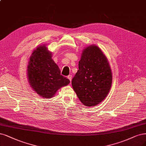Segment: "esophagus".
<instances>
[{
    "label": "esophagus",
    "instance_id": "1",
    "mask_svg": "<svg viewBox=\"0 0 146 146\" xmlns=\"http://www.w3.org/2000/svg\"><path fill=\"white\" fill-rule=\"evenodd\" d=\"M68 78L70 80V82H71V80H72V75H69L68 76Z\"/></svg>",
    "mask_w": 146,
    "mask_h": 146
}]
</instances>
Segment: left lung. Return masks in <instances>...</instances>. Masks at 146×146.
<instances>
[{
  "instance_id": "8db88e82",
  "label": "left lung",
  "mask_w": 146,
  "mask_h": 146,
  "mask_svg": "<svg viewBox=\"0 0 146 146\" xmlns=\"http://www.w3.org/2000/svg\"><path fill=\"white\" fill-rule=\"evenodd\" d=\"M112 73L108 60L97 45L91 44L82 51L78 70L72 80L73 89L87 107L100 104L108 95Z\"/></svg>"
}]
</instances>
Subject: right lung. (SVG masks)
<instances>
[{"label": "right lung", "mask_w": 146, "mask_h": 146, "mask_svg": "<svg viewBox=\"0 0 146 146\" xmlns=\"http://www.w3.org/2000/svg\"><path fill=\"white\" fill-rule=\"evenodd\" d=\"M52 56L46 45H40L33 51L27 66L30 86L44 98L53 97L59 89L70 83L69 79L60 75V69Z\"/></svg>", "instance_id": "add662e5"}]
</instances>
